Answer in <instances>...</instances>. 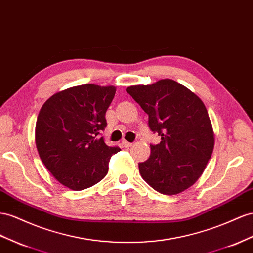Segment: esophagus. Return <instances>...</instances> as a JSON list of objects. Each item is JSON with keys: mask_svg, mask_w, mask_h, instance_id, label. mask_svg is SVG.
<instances>
[{"mask_svg": "<svg viewBox=\"0 0 253 253\" xmlns=\"http://www.w3.org/2000/svg\"><path fill=\"white\" fill-rule=\"evenodd\" d=\"M122 146H124L125 148H129V147L133 146V143L132 142H128L126 140H122Z\"/></svg>", "mask_w": 253, "mask_h": 253, "instance_id": "esophagus-1", "label": "esophagus"}]
</instances>
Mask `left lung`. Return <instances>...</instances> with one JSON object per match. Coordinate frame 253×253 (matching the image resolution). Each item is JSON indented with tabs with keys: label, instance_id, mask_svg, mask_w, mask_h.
<instances>
[{
	"label": "left lung",
	"instance_id": "1",
	"mask_svg": "<svg viewBox=\"0 0 253 253\" xmlns=\"http://www.w3.org/2000/svg\"><path fill=\"white\" fill-rule=\"evenodd\" d=\"M126 92L149 116V126L161 136L151 154L139 163L143 180L163 195H176L197 182L214 150L215 136L202 100L177 82L165 79L135 85Z\"/></svg>",
	"mask_w": 253,
	"mask_h": 253
}]
</instances>
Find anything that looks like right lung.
<instances>
[{"label":"right lung","instance_id":"right-lung-1","mask_svg":"<svg viewBox=\"0 0 253 253\" xmlns=\"http://www.w3.org/2000/svg\"><path fill=\"white\" fill-rule=\"evenodd\" d=\"M115 93V86H74L53 94L40 110L35 128L38 153L64 186L91 187L104 179L112 155L120 151L99 136Z\"/></svg>","mask_w":253,"mask_h":253}]
</instances>
